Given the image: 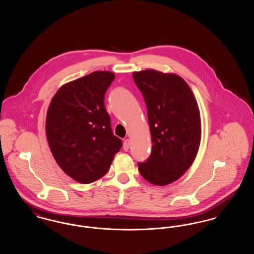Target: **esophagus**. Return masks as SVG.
Returning <instances> with one entry per match:
<instances>
[{"mask_svg":"<svg viewBox=\"0 0 254 254\" xmlns=\"http://www.w3.org/2000/svg\"><path fill=\"white\" fill-rule=\"evenodd\" d=\"M129 147H130V140H129V139H127V140H125V142H124L123 148H124L125 151H127V150L129 149Z\"/></svg>","mask_w":254,"mask_h":254,"instance_id":"esophagus-1","label":"esophagus"}]
</instances>
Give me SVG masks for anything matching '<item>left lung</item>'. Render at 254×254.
I'll list each match as a JSON object with an SVG mask.
<instances>
[{
  "mask_svg": "<svg viewBox=\"0 0 254 254\" xmlns=\"http://www.w3.org/2000/svg\"><path fill=\"white\" fill-rule=\"evenodd\" d=\"M147 109L152 148L148 159L138 163L145 180L166 186L190 168L201 140L197 102L180 76L146 69L133 72Z\"/></svg>",
  "mask_w": 254,
  "mask_h": 254,
  "instance_id": "1",
  "label": "left lung"
}]
</instances>
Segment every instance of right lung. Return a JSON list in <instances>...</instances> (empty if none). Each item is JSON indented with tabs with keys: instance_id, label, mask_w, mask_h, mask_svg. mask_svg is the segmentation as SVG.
<instances>
[{
	"instance_id": "add662e5",
	"label": "right lung",
	"mask_w": 254,
	"mask_h": 254,
	"mask_svg": "<svg viewBox=\"0 0 254 254\" xmlns=\"http://www.w3.org/2000/svg\"><path fill=\"white\" fill-rule=\"evenodd\" d=\"M114 78L109 71L90 73L63 85L49 105L46 132L52 155L81 184L102 178L123 145L104 103Z\"/></svg>"
}]
</instances>
